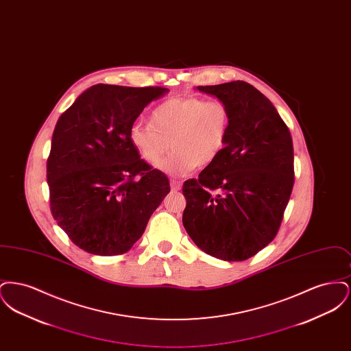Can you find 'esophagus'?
<instances>
[{
	"instance_id": "esophagus-1",
	"label": "esophagus",
	"mask_w": 351,
	"mask_h": 351,
	"mask_svg": "<svg viewBox=\"0 0 351 351\" xmlns=\"http://www.w3.org/2000/svg\"><path fill=\"white\" fill-rule=\"evenodd\" d=\"M171 189H172V191H180V189H182V182H179V180H171Z\"/></svg>"
}]
</instances>
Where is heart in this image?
<instances>
[{
    "label": "heart",
    "mask_w": 351,
    "mask_h": 351,
    "mask_svg": "<svg viewBox=\"0 0 351 351\" xmlns=\"http://www.w3.org/2000/svg\"><path fill=\"white\" fill-rule=\"evenodd\" d=\"M230 133L229 108L218 100L197 96L172 97L151 112L150 122H134L130 142L149 165H156L169 149L174 151L158 168L168 175H185L197 165H213L223 152Z\"/></svg>",
    "instance_id": "heart-1"
}]
</instances>
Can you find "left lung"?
<instances>
[{"mask_svg": "<svg viewBox=\"0 0 351 351\" xmlns=\"http://www.w3.org/2000/svg\"><path fill=\"white\" fill-rule=\"evenodd\" d=\"M197 89L229 108L230 133L217 160L184 182V228L204 252L246 261L280 229L295 183L292 136L272 102L251 84Z\"/></svg>", "mask_w": 351, "mask_h": 351, "instance_id": "8db88e82", "label": "left lung"}]
</instances>
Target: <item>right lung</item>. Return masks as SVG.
<instances>
[{"instance_id": "right-lung-1", "label": "right lung", "mask_w": 351, "mask_h": 351, "mask_svg": "<svg viewBox=\"0 0 351 351\" xmlns=\"http://www.w3.org/2000/svg\"><path fill=\"white\" fill-rule=\"evenodd\" d=\"M163 86L97 84L59 117L47 158L52 217L89 254L130 250L169 192L167 175L141 159L134 121Z\"/></svg>"}]
</instances>
